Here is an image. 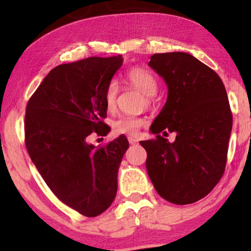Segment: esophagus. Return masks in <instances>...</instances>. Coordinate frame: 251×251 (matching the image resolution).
Listing matches in <instances>:
<instances>
[{"label": "esophagus", "mask_w": 251, "mask_h": 251, "mask_svg": "<svg viewBox=\"0 0 251 251\" xmlns=\"http://www.w3.org/2000/svg\"><path fill=\"white\" fill-rule=\"evenodd\" d=\"M128 143L131 144V145H134V144H138V139L133 137H128Z\"/></svg>", "instance_id": "esophagus-1"}]
</instances>
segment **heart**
<instances>
[{
	"instance_id": "1",
	"label": "heart",
	"mask_w": 251,
	"mask_h": 251,
	"mask_svg": "<svg viewBox=\"0 0 251 251\" xmlns=\"http://www.w3.org/2000/svg\"><path fill=\"white\" fill-rule=\"evenodd\" d=\"M126 80L131 86L137 88L145 96L146 105H151L152 97L155 96L158 92V81L155 76L151 72L144 68H131L126 74ZM118 85L116 81H111L107 85L103 93V101L107 111L113 112L117 107V98H118ZM148 119L143 117H135V116H127L124 114L117 118L113 122V129L116 133L119 134H128L135 135L139 132V129L146 125Z\"/></svg>"
}]
</instances>
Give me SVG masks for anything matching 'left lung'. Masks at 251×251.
<instances>
[{"label":"left lung","mask_w":251,"mask_h":251,"mask_svg":"<svg viewBox=\"0 0 251 251\" xmlns=\"http://www.w3.org/2000/svg\"><path fill=\"white\" fill-rule=\"evenodd\" d=\"M150 67L168 85V100L154 119V139L140 145L154 189L170 203L185 205L205 197L226 165L232 114L226 91L214 70L188 53L153 54ZM175 131L176 139L167 136Z\"/></svg>","instance_id":"left-lung-1"}]
</instances>
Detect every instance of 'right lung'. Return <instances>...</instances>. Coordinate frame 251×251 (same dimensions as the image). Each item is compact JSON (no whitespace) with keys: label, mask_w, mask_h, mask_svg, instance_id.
Returning <instances> with one entry per match:
<instances>
[{"label":"right lung","mask_w":251,"mask_h":251,"mask_svg":"<svg viewBox=\"0 0 251 251\" xmlns=\"http://www.w3.org/2000/svg\"><path fill=\"white\" fill-rule=\"evenodd\" d=\"M122 65V55L59 65L25 107V143L34 165L51 192L86 217L102 214L114 201L128 149L123 134L103 146L87 144L91 134L111 129L103 123V93Z\"/></svg>","instance_id":"obj_1"}]
</instances>
